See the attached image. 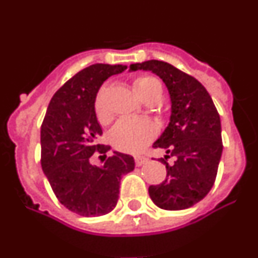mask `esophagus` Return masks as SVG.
<instances>
[{
  "instance_id": "34e87169",
  "label": "esophagus",
  "mask_w": 258,
  "mask_h": 258,
  "mask_svg": "<svg viewBox=\"0 0 258 258\" xmlns=\"http://www.w3.org/2000/svg\"><path fill=\"white\" fill-rule=\"evenodd\" d=\"M134 160H136V165L137 166H141V165H143V164H145L146 161H147V157H145V156H136V157H134Z\"/></svg>"
}]
</instances>
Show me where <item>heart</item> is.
I'll use <instances>...</instances> for the list:
<instances>
[{"mask_svg":"<svg viewBox=\"0 0 258 258\" xmlns=\"http://www.w3.org/2000/svg\"><path fill=\"white\" fill-rule=\"evenodd\" d=\"M133 89L137 95L146 101L160 102L163 97V86L160 81L152 76H140L133 81ZM94 109L99 122L106 124L109 120V111L106 102V88H102L95 98ZM156 126L146 118H122L111 131V143L120 151L136 154L145 149L156 136Z\"/></svg>","mask_w":258,"mask_h":258,"instance_id":"obj_1","label":"heart"}]
</instances>
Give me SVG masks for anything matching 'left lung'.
Returning a JSON list of instances; mask_svg holds the SVG:
<instances>
[{"instance_id":"left-lung-1","label":"left lung","mask_w":258,"mask_h":258,"mask_svg":"<svg viewBox=\"0 0 258 258\" xmlns=\"http://www.w3.org/2000/svg\"><path fill=\"white\" fill-rule=\"evenodd\" d=\"M151 71L165 84L170 97L169 124L155 149L165 150L159 161L165 164V181L150 186L159 208L181 211L192 207L213 187L222 155L221 120L207 89L190 75L161 60L134 63L131 71ZM173 157L175 163L167 159Z\"/></svg>"}]
</instances>
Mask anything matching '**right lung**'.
Returning <instances> with one entry per match:
<instances>
[{"instance_id":"obj_1","label":"right lung","mask_w":258,"mask_h":258,"mask_svg":"<svg viewBox=\"0 0 258 258\" xmlns=\"http://www.w3.org/2000/svg\"><path fill=\"white\" fill-rule=\"evenodd\" d=\"M126 70L122 64H92L54 94L41 125V166L59 202L71 212L97 217L117 204L121 175L134 169L133 156L115 151L102 166L92 165L102 127L94 103L102 84Z\"/></svg>"}]
</instances>
